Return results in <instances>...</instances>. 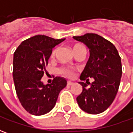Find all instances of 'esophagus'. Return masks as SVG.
Segmentation results:
<instances>
[{"instance_id": "obj_1", "label": "esophagus", "mask_w": 133, "mask_h": 133, "mask_svg": "<svg viewBox=\"0 0 133 133\" xmlns=\"http://www.w3.org/2000/svg\"><path fill=\"white\" fill-rule=\"evenodd\" d=\"M67 85H69V86H70V85H73V83H72V82H70V81H68Z\"/></svg>"}]
</instances>
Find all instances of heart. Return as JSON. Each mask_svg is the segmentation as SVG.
Instances as JSON below:
<instances>
[{
    "label": "heart",
    "instance_id": "b5f03b06",
    "mask_svg": "<svg viewBox=\"0 0 133 133\" xmlns=\"http://www.w3.org/2000/svg\"><path fill=\"white\" fill-rule=\"evenodd\" d=\"M83 49H85V48H84V46H83L82 45H80V44H77V45L73 46V52L75 53V55ZM58 50H59L58 47H56L52 50V52H51V55H50L51 58H53L55 57L56 53L58 52ZM58 72L59 74H61V75H63L67 78H72L75 75V69L71 68L69 67H61L58 69Z\"/></svg>",
    "mask_w": 133,
    "mask_h": 133
}]
</instances>
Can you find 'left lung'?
I'll use <instances>...</instances> for the list:
<instances>
[{"label":"left lung","mask_w":133,"mask_h":133,"mask_svg":"<svg viewBox=\"0 0 133 133\" xmlns=\"http://www.w3.org/2000/svg\"><path fill=\"white\" fill-rule=\"evenodd\" d=\"M73 38L90 49V58L80 79L87 83L89 78L95 80L89 88L86 83H79L83 91L76 100L83 111L99 114L108 108L117 95L123 72L121 58L114 45L98 34L86 33Z\"/></svg>","instance_id":"obj_1"}]
</instances>
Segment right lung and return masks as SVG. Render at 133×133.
<instances>
[{"label": "right lung", "mask_w": 133, "mask_h": 133, "mask_svg": "<svg viewBox=\"0 0 133 133\" xmlns=\"http://www.w3.org/2000/svg\"><path fill=\"white\" fill-rule=\"evenodd\" d=\"M65 40L37 35L23 41L14 52L13 77L16 94L23 108L34 115L46 114L55 106L67 81L55 77L44 85L41 78L52 48Z\"/></svg>", "instance_id": "obj_1"}]
</instances>
